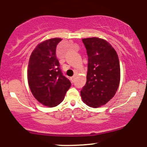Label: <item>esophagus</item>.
<instances>
[{
	"instance_id": "esophagus-1",
	"label": "esophagus",
	"mask_w": 147,
	"mask_h": 147,
	"mask_svg": "<svg viewBox=\"0 0 147 147\" xmlns=\"http://www.w3.org/2000/svg\"><path fill=\"white\" fill-rule=\"evenodd\" d=\"M75 76H73V77H71V82H72V83H73L74 82H75Z\"/></svg>"
}]
</instances>
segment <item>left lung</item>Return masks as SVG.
Here are the masks:
<instances>
[{
	"mask_svg": "<svg viewBox=\"0 0 147 147\" xmlns=\"http://www.w3.org/2000/svg\"><path fill=\"white\" fill-rule=\"evenodd\" d=\"M88 55L86 83L81 90L82 101L90 107L105 105L117 92L120 66L115 50L97 37L82 39Z\"/></svg>",
	"mask_w": 147,
	"mask_h": 147,
	"instance_id": "8db88e82",
	"label": "left lung"
}]
</instances>
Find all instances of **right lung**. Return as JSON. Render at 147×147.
<instances>
[{"label": "right lung", "instance_id": "right-lung-1", "mask_svg": "<svg viewBox=\"0 0 147 147\" xmlns=\"http://www.w3.org/2000/svg\"><path fill=\"white\" fill-rule=\"evenodd\" d=\"M61 40L54 38L40 43L32 52L28 63L30 90L37 101L48 107L59 105L71 86L62 74L56 57L57 45Z\"/></svg>", "mask_w": 147, "mask_h": 147}]
</instances>
